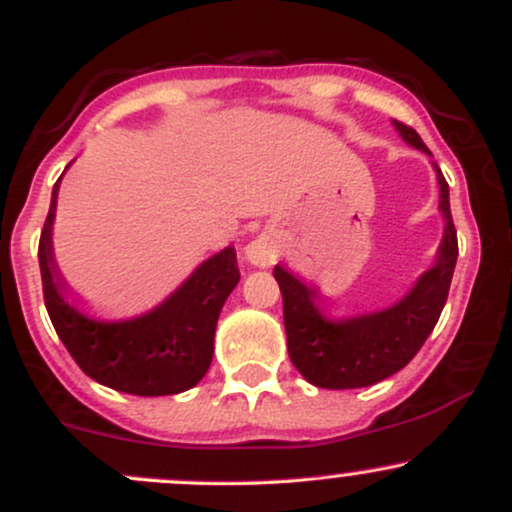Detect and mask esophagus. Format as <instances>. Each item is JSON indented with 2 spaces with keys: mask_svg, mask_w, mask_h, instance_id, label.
Segmentation results:
<instances>
[{
  "mask_svg": "<svg viewBox=\"0 0 512 512\" xmlns=\"http://www.w3.org/2000/svg\"><path fill=\"white\" fill-rule=\"evenodd\" d=\"M279 255V245L272 233H260L255 240H250L248 248H245V257L257 267H272Z\"/></svg>",
  "mask_w": 512,
  "mask_h": 512,
  "instance_id": "1",
  "label": "esophagus"
}]
</instances>
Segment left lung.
<instances>
[{"label":"left lung","instance_id":"left-lung-1","mask_svg":"<svg viewBox=\"0 0 512 512\" xmlns=\"http://www.w3.org/2000/svg\"><path fill=\"white\" fill-rule=\"evenodd\" d=\"M399 137L433 156L414 129L392 120ZM440 187L438 211L443 240L436 260L399 301L361 315H330L320 286L308 284L286 264H276L274 279L284 298V327L291 363L310 385L325 390H354L390 378L419 354L448 301L457 262V233L450 214V190L433 161Z\"/></svg>","mask_w":512,"mask_h":512}]
</instances>
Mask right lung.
<instances>
[{"label": "right lung", "instance_id": "1", "mask_svg": "<svg viewBox=\"0 0 512 512\" xmlns=\"http://www.w3.org/2000/svg\"><path fill=\"white\" fill-rule=\"evenodd\" d=\"M60 180L52 187L38 262L45 308L62 344L88 378L117 392L163 397L195 387L211 366L223 303L240 281L236 250L228 245L207 257L168 298L142 315L125 320L93 317L79 305L52 248Z\"/></svg>", "mask_w": 512, "mask_h": 512}]
</instances>
